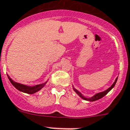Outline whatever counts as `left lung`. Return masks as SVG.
<instances>
[{"label": "left lung", "mask_w": 130, "mask_h": 130, "mask_svg": "<svg viewBox=\"0 0 130 130\" xmlns=\"http://www.w3.org/2000/svg\"><path fill=\"white\" fill-rule=\"evenodd\" d=\"M117 79H118V77H116V79H115V82L113 83L112 85L111 86L109 87V88H108L107 89H106L105 91H104L99 92V93H97L95 94V95H94L93 96H92L91 97H85V96H84V95H83L82 93H81V92H79L78 90H77V89H76L74 87V86H73V89H74V91L76 92V93L79 95V97H80L81 98L85 100V101H90V102L95 101H97V100L103 98L104 96H105L106 94L108 93V92L111 90L112 89L113 87L115 86V85H116V82H117Z\"/></svg>", "instance_id": "1"}]
</instances>
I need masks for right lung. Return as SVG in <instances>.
Here are the masks:
<instances>
[{
    "label": "right lung",
    "mask_w": 130,
    "mask_h": 130,
    "mask_svg": "<svg viewBox=\"0 0 130 130\" xmlns=\"http://www.w3.org/2000/svg\"><path fill=\"white\" fill-rule=\"evenodd\" d=\"M9 79L10 82L11 84L14 85V87H15V88L17 89L18 90H19L20 91H22L23 93H25L27 94H33L35 93L36 92L39 91L43 88L46 84L47 83L48 80L46 81L45 83H43V84H38V85H33V86H29V85H24V84H20V83H17V82H14V80H12V78L10 77V76L8 75H7Z\"/></svg>",
    "instance_id": "add662e5"
}]
</instances>
